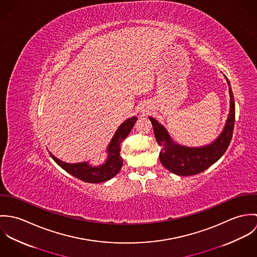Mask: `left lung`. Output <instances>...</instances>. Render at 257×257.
I'll return each instance as SVG.
<instances>
[{
    "label": "left lung",
    "mask_w": 257,
    "mask_h": 257,
    "mask_svg": "<svg viewBox=\"0 0 257 257\" xmlns=\"http://www.w3.org/2000/svg\"><path fill=\"white\" fill-rule=\"evenodd\" d=\"M224 78L229 91V112L219 137L210 145L199 147H184L174 143L167 130L155 118L149 116L157 144L161 147L159 159L170 172L179 176H190L203 172L216 163L226 151L232 138L235 107L228 79Z\"/></svg>",
    "instance_id": "8db88e82"
}]
</instances>
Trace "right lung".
Returning a JSON list of instances; mask_svg holds the SVG:
<instances>
[{"mask_svg": "<svg viewBox=\"0 0 257 257\" xmlns=\"http://www.w3.org/2000/svg\"><path fill=\"white\" fill-rule=\"evenodd\" d=\"M137 120V116H132L121 122V124L115 131L107 148V159L105 163L101 165L93 166L88 161L79 163H67L55 157L50 151L49 155L62 169L84 182L102 183L108 181L114 177L122 167L123 159L119 155L120 144L126 139Z\"/></svg>", "mask_w": 257, "mask_h": 257, "instance_id": "add662e5", "label": "right lung"}]
</instances>
